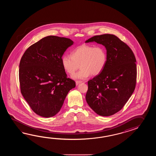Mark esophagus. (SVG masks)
Instances as JSON below:
<instances>
[{
    "mask_svg": "<svg viewBox=\"0 0 156 156\" xmlns=\"http://www.w3.org/2000/svg\"><path fill=\"white\" fill-rule=\"evenodd\" d=\"M82 83V81H76V85H78L79 83Z\"/></svg>",
    "mask_w": 156,
    "mask_h": 156,
    "instance_id": "esophagus-1",
    "label": "esophagus"
}]
</instances>
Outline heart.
<instances>
[{
    "label": "heart",
    "instance_id": "1",
    "mask_svg": "<svg viewBox=\"0 0 156 156\" xmlns=\"http://www.w3.org/2000/svg\"><path fill=\"white\" fill-rule=\"evenodd\" d=\"M106 52L101 46L83 44L71 52V56L64 55L61 57V65L67 73L73 75L79 67L81 68L73 76L75 79H85L91 74L99 75L106 62Z\"/></svg>",
    "mask_w": 156,
    "mask_h": 156
}]
</instances>
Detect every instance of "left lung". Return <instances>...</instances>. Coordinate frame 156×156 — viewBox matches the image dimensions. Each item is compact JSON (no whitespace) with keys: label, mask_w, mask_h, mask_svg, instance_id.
Returning <instances> with one entry per match:
<instances>
[{"label":"left lung","mask_w":156,"mask_h":156,"mask_svg":"<svg viewBox=\"0 0 156 156\" xmlns=\"http://www.w3.org/2000/svg\"><path fill=\"white\" fill-rule=\"evenodd\" d=\"M94 42L105 47L106 65L88 81L85 98L97 114L110 116L123 108L135 89L136 58L129 47L113 34L95 36L85 43Z\"/></svg>","instance_id":"1"}]
</instances>
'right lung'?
<instances>
[{
	"mask_svg": "<svg viewBox=\"0 0 156 156\" xmlns=\"http://www.w3.org/2000/svg\"><path fill=\"white\" fill-rule=\"evenodd\" d=\"M72 40L50 36L34 43L20 60L19 77L20 91L34 113L50 118L60 112L75 82L67 78L61 57Z\"/></svg>",
	"mask_w": 156,
	"mask_h": 156,
	"instance_id": "right-lung-1",
	"label": "right lung"
}]
</instances>
